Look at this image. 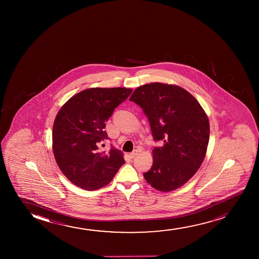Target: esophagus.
I'll return each instance as SVG.
<instances>
[{
  "label": "esophagus",
  "instance_id": "34e87169",
  "mask_svg": "<svg viewBox=\"0 0 259 259\" xmlns=\"http://www.w3.org/2000/svg\"><path fill=\"white\" fill-rule=\"evenodd\" d=\"M138 150H134L133 152L130 153V154H129V156H130L131 158H134V157H135V156L138 155Z\"/></svg>",
  "mask_w": 259,
  "mask_h": 259
}]
</instances>
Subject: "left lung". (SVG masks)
<instances>
[{
    "label": "left lung",
    "mask_w": 259,
    "mask_h": 259,
    "mask_svg": "<svg viewBox=\"0 0 259 259\" xmlns=\"http://www.w3.org/2000/svg\"><path fill=\"white\" fill-rule=\"evenodd\" d=\"M130 101L148 117L154 141L163 142L153 149L152 167L143 174L146 181L163 192L183 186L205 156L209 124L204 110L187 90L157 82L135 89Z\"/></svg>",
    "instance_id": "1"
}]
</instances>
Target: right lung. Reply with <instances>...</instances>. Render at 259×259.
<instances>
[{"label":"right lung","mask_w":259,"mask_h":259,"mask_svg":"<svg viewBox=\"0 0 259 259\" xmlns=\"http://www.w3.org/2000/svg\"><path fill=\"white\" fill-rule=\"evenodd\" d=\"M133 90L123 88L89 89L72 96L54 122L53 152L62 172L78 188L96 190L112 181L124 163L123 153L110 148L101 151L108 140L106 122Z\"/></svg>","instance_id":"right-lung-1"}]
</instances>
